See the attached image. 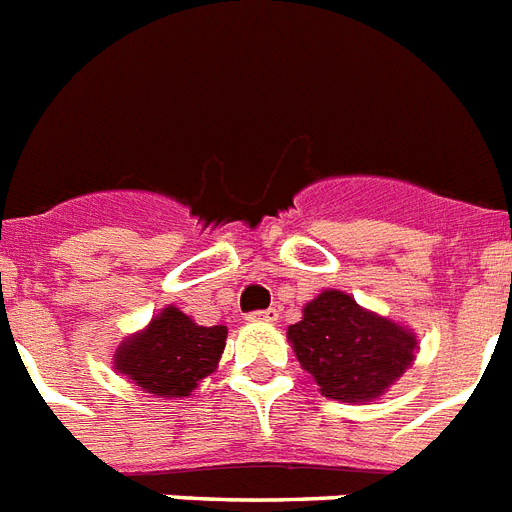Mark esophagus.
<instances>
[{
    "label": "esophagus",
    "mask_w": 512,
    "mask_h": 512,
    "mask_svg": "<svg viewBox=\"0 0 512 512\" xmlns=\"http://www.w3.org/2000/svg\"><path fill=\"white\" fill-rule=\"evenodd\" d=\"M277 316H280V314H277V308H264V311H251L246 319H248V322H253V324H256V322H259V324L261 322L274 324V322H277Z\"/></svg>",
    "instance_id": "obj_1"
}]
</instances>
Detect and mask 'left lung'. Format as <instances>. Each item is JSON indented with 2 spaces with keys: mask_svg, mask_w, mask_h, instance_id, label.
<instances>
[{
  "mask_svg": "<svg viewBox=\"0 0 512 512\" xmlns=\"http://www.w3.org/2000/svg\"><path fill=\"white\" fill-rule=\"evenodd\" d=\"M287 340L324 398L369 403L398 382L413 363L418 342L411 329L358 306L342 290H324L303 306Z\"/></svg>",
  "mask_w": 512,
  "mask_h": 512,
  "instance_id": "obj_1",
  "label": "left lung"
}]
</instances>
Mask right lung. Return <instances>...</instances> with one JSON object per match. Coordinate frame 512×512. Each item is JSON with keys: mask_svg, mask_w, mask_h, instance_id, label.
Listing matches in <instances>:
<instances>
[{"mask_svg": "<svg viewBox=\"0 0 512 512\" xmlns=\"http://www.w3.org/2000/svg\"><path fill=\"white\" fill-rule=\"evenodd\" d=\"M227 327H198L180 308L167 306L151 324L114 350V369L154 398H188L217 369Z\"/></svg>", "mask_w": 512, "mask_h": 512, "instance_id": "add662e5", "label": "right lung"}]
</instances>
